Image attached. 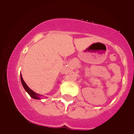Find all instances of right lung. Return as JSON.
<instances>
[{"mask_svg": "<svg viewBox=\"0 0 134 134\" xmlns=\"http://www.w3.org/2000/svg\"><path fill=\"white\" fill-rule=\"evenodd\" d=\"M21 82H22V85H23V87H24L25 90L26 91H27V93H29V95L33 99H40V96L41 95V94H37V93H35L34 91H32L31 88H29V87H28V86H27V85H26V83L25 82V81L23 80V77H22V76H21Z\"/></svg>", "mask_w": 134, "mask_h": 134, "instance_id": "obj_1", "label": "right lung"}]
</instances>
